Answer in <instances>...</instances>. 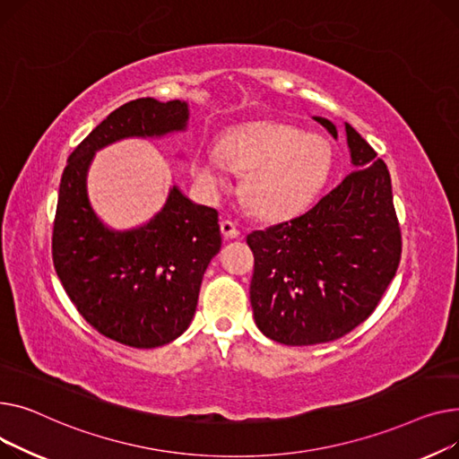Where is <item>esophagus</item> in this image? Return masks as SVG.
<instances>
[{"label":"esophagus","instance_id":"obj_1","mask_svg":"<svg viewBox=\"0 0 459 459\" xmlns=\"http://www.w3.org/2000/svg\"><path fill=\"white\" fill-rule=\"evenodd\" d=\"M221 230H222V235L226 237V238H237L238 237V228H237V224L233 222V221H222L221 222Z\"/></svg>","mask_w":459,"mask_h":459}]
</instances>
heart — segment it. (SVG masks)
<instances>
[{"instance_id": "obj_1", "label": "heart", "mask_w": 459, "mask_h": 459, "mask_svg": "<svg viewBox=\"0 0 459 459\" xmlns=\"http://www.w3.org/2000/svg\"><path fill=\"white\" fill-rule=\"evenodd\" d=\"M332 146L316 134L278 122H254L230 131L221 150L200 148L193 178L207 195L228 185V170L247 172L242 196L261 219H287L302 211L330 178Z\"/></svg>"}]
</instances>
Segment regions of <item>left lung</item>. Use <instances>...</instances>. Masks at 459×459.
Returning <instances> with one entry per match:
<instances>
[{
  "instance_id": "1",
  "label": "left lung",
  "mask_w": 459,
  "mask_h": 459,
  "mask_svg": "<svg viewBox=\"0 0 459 459\" xmlns=\"http://www.w3.org/2000/svg\"><path fill=\"white\" fill-rule=\"evenodd\" d=\"M315 120L337 139L330 120ZM344 129L354 170L309 211L247 237L255 325L287 346L330 342L358 328L400 263L389 170L352 126Z\"/></svg>"
}]
</instances>
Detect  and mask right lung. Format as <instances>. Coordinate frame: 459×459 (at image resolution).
Here are the masks:
<instances>
[{"instance_id": "right-lung-1", "label": "right lung", "mask_w": 459, "mask_h": 459, "mask_svg": "<svg viewBox=\"0 0 459 459\" xmlns=\"http://www.w3.org/2000/svg\"><path fill=\"white\" fill-rule=\"evenodd\" d=\"M186 103L139 98L124 103L70 153L53 221V266L68 299L101 335L133 348L178 339L196 311L202 278L219 254V212L174 186L143 228H105L87 196L96 150L126 137H160L185 129Z\"/></svg>"}]
</instances>
